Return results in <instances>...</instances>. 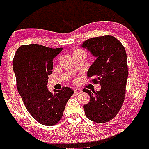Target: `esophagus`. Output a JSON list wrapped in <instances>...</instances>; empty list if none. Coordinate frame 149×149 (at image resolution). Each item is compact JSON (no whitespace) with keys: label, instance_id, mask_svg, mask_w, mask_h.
<instances>
[{"label":"esophagus","instance_id":"34e87169","mask_svg":"<svg viewBox=\"0 0 149 149\" xmlns=\"http://www.w3.org/2000/svg\"><path fill=\"white\" fill-rule=\"evenodd\" d=\"M74 92L76 94H79L81 92V89H80V88H75Z\"/></svg>","mask_w":149,"mask_h":149}]
</instances>
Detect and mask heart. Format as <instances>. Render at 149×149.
<instances>
[{
    "instance_id": "obj_1",
    "label": "heart",
    "mask_w": 149,
    "mask_h": 149,
    "mask_svg": "<svg viewBox=\"0 0 149 149\" xmlns=\"http://www.w3.org/2000/svg\"><path fill=\"white\" fill-rule=\"evenodd\" d=\"M75 52H80V51H75Z\"/></svg>"
}]
</instances>
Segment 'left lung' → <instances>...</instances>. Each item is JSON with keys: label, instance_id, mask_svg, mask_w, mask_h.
I'll use <instances>...</instances> for the list:
<instances>
[{"label": "left lung", "instance_id": "1", "mask_svg": "<svg viewBox=\"0 0 149 149\" xmlns=\"http://www.w3.org/2000/svg\"><path fill=\"white\" fill-rule=\"evenodd\" d=\"M81 47L96 58L87 77L101 86L97 92L83 90L90 96L89 102L84 105L85 115L93 122L106 123L116 116L124 102L128 76L125 49L111 35L88 39Z\"/></svg>", "mask_w": 149, "mask_h": 149}]
</instances>
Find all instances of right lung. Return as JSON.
Segmentation results:
<instances>
[{"mask_svg": "<svg viewBox=\"0 0 149 149\" xmlns=\"http://www.w3.org/2000/svg\"><path fill=\"white\" fill-rule=\"evenodd\" d=\"M63 47L31 44L19 47L13 60L19 93L30 115L40 124L52 126L63 114L73 90L63 87L52 94L48 90V76L52 73L54 58Z\"/></svg>", "mask_w": 149, "mask_h": 149, "instance_id": "add662e5", "label": "right lung"}]
</instances>
